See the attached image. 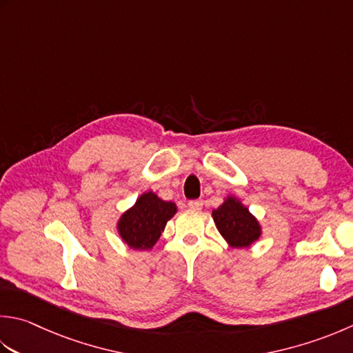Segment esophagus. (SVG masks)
Returning <instances> with one entry per match:
<instances>
[{
	"label": "esophagus",
	"instance_id": "1",
	"mask_svg": "<svg viewBox=\"0 0 353 353\" xmlns=\"http://www.w3.org/2000/svg\"><path fill=\"white\" fill-rule=\"evenodd\" d=\"M188 206L191 210H196V211H199V210H202L203 208V202L200 199H197V200H190L188 202Z\"/></svg>",
	"mask_w": 353,
	"mask_h": 353
}]
</instances>
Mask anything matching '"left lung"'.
Here are the masks:
<instances>
[{
  "instance_id": "left-lung-1",
  "label": "left lung",
  "mask_w": 353,
  "mask_h": 353,
  "mask_svg": "<svg viewBox=\"0 0 353 353\" xmlns=\"http://www.w3.org/2000/svg\"><path fill=\"white\" fill-rule=\"evenodd\" d=\"M219 232L232 248H250L261 236V226L250 210L236 197H226L225 202L212 211Z\"/></svg>"
}]
</instances>
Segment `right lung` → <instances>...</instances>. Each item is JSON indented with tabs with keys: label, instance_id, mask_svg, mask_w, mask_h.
<instances>
[{
	"label": "right lung",
	"instance_id": "right-lung-1",
	"mask_svg": "<svg viewBox=\"0 0 353 353\" xmlns=\"http://www.w3.org/2000/svg\"><path fill=\"white\" fill-rule=\"evenodd\" d=\"M177 212L172 202H165L154 192H143L117 222V232L133 250H151L168 220Z\"/></svg>",
	"mask_w": 353,
	"mask_h": 353
}]
</instances>
